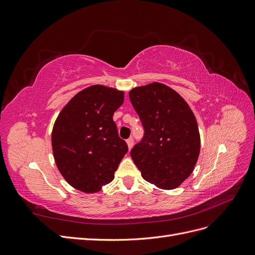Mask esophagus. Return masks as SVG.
I'll list each match as a JSON object with an SVG mask.
<instances>
[{
  "instance_id": "1",
  "label": "esophagus",
  "mask_w": 255,
  "mask_h": 255,
  "mask_svg": "<svg viewBox=\"0 0 255 255\" xmlns=\"http://www.w3.org/2000/svg\"><path fill=\"white\" fill-rule=\"evenodd\" d=\"M127 143H128V149H130L133 146V144H134V138L133 137H129L128 139H127Z\"/></svg>"
}]
</instances>
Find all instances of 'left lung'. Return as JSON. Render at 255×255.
Wrapping results in <instances>:
<instances>
[{
  "label": "left lung",
  "instance_id": "obj_1",
  "mask_svg": "<svg viewBox=\"0 0 255 255\" xmlns=\"http://www.w3.org/2000/svg\"><path fill=\"white\" fill-rule=\"evenodd\" d=\"M129 100L144 129L130 156L145 181L163 189L176 188L190 175L199 157L194 113L176 91L160 83L132 89Z\"/></svg>",
  "mask_w": 255,
  "mask_h": 255
}]
</instances>
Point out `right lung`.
Segmentation results:
<instances>
[{
    "mask_svg": "<svg viewBox=\"0 0 255 255\" xmlns=\"http://www.w3.org/2000/svg\"><path fill=\"white\" fill-rule=\"evenodd\" d=\"M123 100L122 91L94 85L75 95L58 115L53 154L61 175L74 188L96 192L114 180L128 151L113 120Z\"/></svg>",
    "mask_w": 255,
    "mask_h": 255,
    "instance_id": "right-lung-1",
    "label": "right lung"
}]
</instances>
